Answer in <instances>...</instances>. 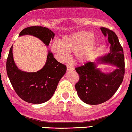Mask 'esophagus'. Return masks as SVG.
<instances>
[{
    "mask_svg": "<svg viewBox=\"0 0 132 132\" xmlns=\"http://www.w3.org/2000/svg\"><path fill=\"white\" fill-rule=\"evenodd\" d=\"M67 70L68 71H71V70H74V68L72 66V65L71 64H67Z\"/></svg>",
    "mask_w": 132,
    "mask_h": 132,
    "instance_id": "34e87169",
    "label": "esophagus"
}]
</instances>
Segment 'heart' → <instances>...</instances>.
<instances>
[{"mask_svg": "<svg viewBox=\"0 0 132 132\" xmlns=\"http://www.w3.org/2000/svg\"><path fill=\"white\" fill-rule=\"evenodd\" d=\"M95 39L88 31H78L64 36L59 43H52L51 51L61 61L69 59V53L75 52V57L78 61L84 62L92 55L95 48Z\"/></svg>", "mask_w": 132, "mask_h": 132, "instance_id": "heart-1", "label": "heart"}]
</instances>
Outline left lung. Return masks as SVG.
Instances as JSON below:
<instances>
[{
    "label": "left lung",
    "mask_w": 132,
    "mask_h": 132,
    "mask_svg": "<svg viewBox=\"0 0 132 132\" xmlns=\"http://www.w3.org/2000/svg\"><path fill=\"white\" fill-rule=\"evenodd\" d=\"M101 30L108 37L110 52L98 60L115 65L118 68L105 74L96 68L94 62H87L76 68L79 75V80L75 85L78 95L83 102L91 105L100 104L110 99L120 87L125 75L123 50L117 35L107 28L101 27Z\"/></svg>",
    "instance_id": "1"
}]
</instances>
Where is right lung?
<instances>
[{
    "instance_id": "1",
    "label": "right lung",
    "mask_w": 132,
    "mask_h": 132,
    "mask_svg": "<svg viewBox=\"0 0 132 132\" xmlns=\"http://www.w3.org/2000/svg\"><path fill=\"white\" fill-rule=\"evenodd\" d=\"M30 35L40 39L47 46L54 33L47 28L40 26L23 29L19 36ZM7 74L17 95L29 103L42 104L52 97L58 83L66 71V65L60 63L49 51L42 69L34 73L19 70L14 61L12 46L9 50L6 62Z\"/></svg>"
}]
</instances>
